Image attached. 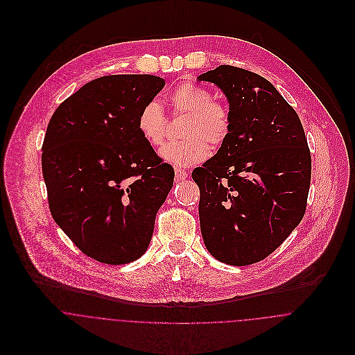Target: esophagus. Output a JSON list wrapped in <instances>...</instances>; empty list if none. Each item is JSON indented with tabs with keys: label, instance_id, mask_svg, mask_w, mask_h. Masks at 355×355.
<instances>
[{
	"label": "esophagus",
	"instance_id": "34e87169",
	"mask_svg": "<svg viewBox=\"0 0 355 355\" xmlns=\"http://www.w3.org/2000/svg\"><path fill=\"white\" fill-rule=\"evenodd\" d=\"M187 178V172L180 168H175V182H183Z\"/></svg>",
	"mask_w": 355,
	"mask_h": 355
}]
</instances>
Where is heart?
I'll return each mask as SVG.
<instances>
[{
    "label": "heart",
    "mask_w": 355,
    "mask_h": 355,
    "mask_svg": "<svg viewBox=\"0 0 355 355\" xmlns=\"http://www.w3.org/2000/svg\"><path fill=\"white\" fill-rule=\"evenodd\" d=\"M176 113L187 114L180 142H171L159 150L162 161L175 166H190L201 162L209 154V145L220 146L231 130L228 109L213 101L209 90L194 83L179 85L169 96ZM166 119L161 105L149 101L144 105L138 116V131L141 137L154 148L165 139Z\"/></svg>",
    "instance_id": "heart-1"
}]
</instances>
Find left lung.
Here are the masks:
<instances>
[{
	"instance_id": "obj_1",
	"label": "left lung",
	"mask_w": 355,
	"mask_h": 355,
	"mask_svg": "<svg viewBox=\"0 0 355 355\" xmlns=\"http://www.w3.org/2000/svg\"><path fill=\"white\" fill-rule=\"evenodd\" d=\"M230 103L231 130L221 148L191 173L207 252L245 266L273 253L301 223L311 158L297 112L265 78L220 65L197 78Z\"/></svg>"
}]
</instances>
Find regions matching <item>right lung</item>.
<instances>
[{
    "instance_id": "right-lung-1",
    "label": "right lung",
    "mask_w": 355,
    "mask_h": 355,
    "mask_svg": "<svg viewBox=\"0 0 355 355\" xmlns=\"http://www.w3.org/2000/svg\"><path fill=\"white\" fill-rule=\"evenodd\" d=\"M165 80L110 75L82 86L51 116L42 173L51 216L82 253L123 265L148 250L173 168L138 131V116Z\"/></svg>"
}]
</instances>
